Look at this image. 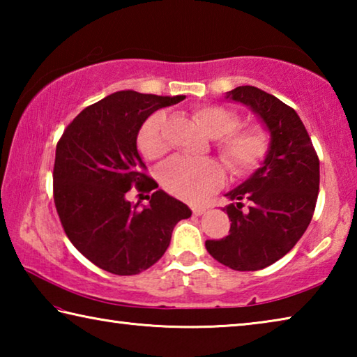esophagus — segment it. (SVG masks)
<instances>
[{
	"label": "esophagus",
	"mask_w": 357,
	"mask_h": 357,
	"mask_svg": "<svg viewBox=\"0 0 357 357\" xmlns=\"http://www.w3.org/2000/svg\"><path fill=\"white\" fill-rule=\"evenodd\" d=\"M192 213H193V215H202V214H204L206 213V208L204 206H202V204H193L192 206Z\"/></svg>",
	"instance_id": "1"
}]
</instances>
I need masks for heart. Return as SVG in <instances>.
I'll return each instance as SVG.
<instances>
[{
  "mask_svg": "<svg viewBox=\"0 0 357 357\" xmlns=\"http://www.w3.org/2000/svg\"><path fill=\"white\" fill-rule=\"evenodd\" d=\"M193 121L204 134L217 140V151L227 168L234 174L255 168L268 153V134L257 126L236 129V113L220 105H200L192 112ZM165 116L154 113L144 121L138 132V149L143 157L157 160L167 153L164 137ZM223 172L214 160H192L174 157L160 170V183L165 189L183 200L197 202L222 184Z\"/></svg>",
  "mask_w": 357,
  "mask_h": 357,
  "instance_id": "1",
  "label": "heart"
}]
</instances>
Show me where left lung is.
Segmentation results:
<instances>
[{
	"instance_id": "8db88e82",
	"label": "left lung",
	"mask_w": 357,
	"mask_h": 357,
	"mask_svg": "<svg viewBox=\"0 0 357 357\" xmlns=\"http://www.w3.org/2000/svg\"><path fill=\"white\" fill-rule=\"evenodd\" d=\"M225 99L261 119L269 148L255 172L225 193L229 234L206 241V250L234 271H258L293 249L309 227L319 190V160L309 134L291 107L255 86H238ZM241 199H249V211ZM237 203L234 204V202Z\"/></svg>"
}]
</instances>
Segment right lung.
I'll return each instance as SVG.
<instances>
[{"label": "right lung", "mask_w": 357, "mask_h": 357, "mask_svg": "<svg viewBox=\"0 0 357 357\" xmlns=\"http://www.w3.org/2000/svg\"><path fill=\"white\" fill-rule=\"evenodd\" d=\"M184 99L113 93L84 108L56 144L53 195L59 220L75 249L107 273L134 275L151 268L170 245L174 225L192 215L187 204L162 189L148 206L128 200L132 185L157 187L142 173L137 137L143 123Z\"/></svg>", "instance_id": "right-lung-1"}]
</instances>
